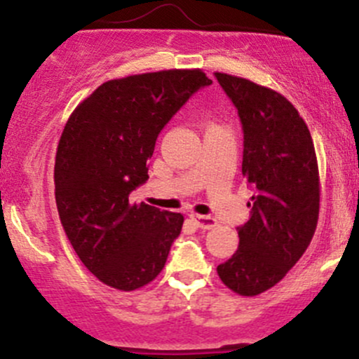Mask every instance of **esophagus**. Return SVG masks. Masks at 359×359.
Returning <instances> with one entry per match:
<instances>
[{
	"label": "esophagus",
	"instance_id": "1",
	"mask_svg": "<svg viewBox=\"0 0 359 359\" xmlns=\"http://www.w3.org/2000/svg\"><path fill=\"white\" fill-rule=\"evenodd\" d=\"M191 219L195 221V224H197L198 228H202V230H210V228L216 226V219L210 216H201V214H194L191 216Z\"/></svg>",
	"mask_w": 359,
	"mask_h": 359
}]
</instances>
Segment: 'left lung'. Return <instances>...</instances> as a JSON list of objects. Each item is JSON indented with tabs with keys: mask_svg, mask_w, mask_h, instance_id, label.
Masks as SVG:
<instances>
[{
	"mask_svg": "<svg viewBox=\"0 0 359 359\" xmlns=\"http://www.w3.org/2000/svg\"><path fill=\"white\" fill-rule=\"evenodd\" d=\"M238 110L242 175L254 190L250 217L236 228L238 249L217 266L221 282L240 295L271 289L301 259L315 235L320 178L311 133L276 91L214 72Z\"/></svg>",
	"mask_w": 359,
	"mask_h": 359,
	"instance_id": "obj_1",
	"label": "left lung"
}]
</instances>
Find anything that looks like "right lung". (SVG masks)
I'll list each match as a JSON object with an SVG mask.
<instances>
[{
  "label": "right lung",
  "instance_id": "add662e5",
  "mask_svg": "<svg viewBox=\"0 0 359 359\" xmlns=\"http://www.w3.org/2000/svg\"><path fill=\"white\" fill-rule=\"evenodd\" d=\"M212 81L201 69L112 79L70 114L55 158V201L70 245L105 285L136 290L164 268L180 212L129 204L149 180L158 133Z\"/></svg>",
  "mask_w": 359,
  "mask_h": 359
}]
</instances>
